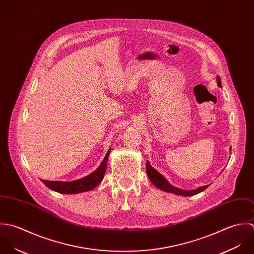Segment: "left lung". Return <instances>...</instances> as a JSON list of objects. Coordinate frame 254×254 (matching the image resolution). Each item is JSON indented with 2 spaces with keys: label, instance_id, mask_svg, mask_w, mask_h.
Listing matches in <instances>:
<instances>
[{
  "label": "left lung",
  "instance_id": "8db88e82",
  "mask_svg": "<svg viewBox=\"0 0 254 254\" xmlns=\"http://www.w3.org/2000/svg\"><path fill=\"white\" fill-rule=\"evenodd\" d=\"M217 84L219 87H222L221 85V79L220 76L217 75ZM231 150V149H230ZM146 173L148 175V178L150 179V181L152 182L153 185L158 188L159 190H163V191H167V192H171V193H175L177 195H183V196H192L195 195L199 192L203 191L205 189L208 188V186H203L196 190H181L179 188H176L174 186H172L166 179L165 177H163L158 171H156L155 169H153L152 166L150 165V163L148 161H146Z\"/></svg>",
  "mask_w": 254,
  "mask_h": 254
}]
</instances>
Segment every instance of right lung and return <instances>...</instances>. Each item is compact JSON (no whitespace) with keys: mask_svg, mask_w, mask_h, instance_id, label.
<instances>
[{"mask_svg":"<svg viewBox=\"0 0 254 254\" xmlns=\"http://www.w3.org/2000/svg\"><path fill=\"white\" fill-rule=\"evenodd\" d=\"M110 152H111V148H109L104 160L102 161L101 164L97 168V170L82 179L72 181V182L46 181V180H42V179H40V180L47 188H49L52 190L57 191L59 193L75 194V193H79V192L92 190L101 183L102 180L104 178V175L106 173V168H107V161H108Z\"/></svg>","mask_w":254,"mask_h":254,"instance_id":"obj_1","label":"right lung"}]
</instances>
